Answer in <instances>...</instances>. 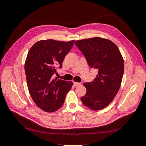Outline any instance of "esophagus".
<instances>
[{
	"label": "esophagus",
	"instance_id": "34e87169",
	"mask_svg": "<svg viewBox=\"0 0 146 146\" xmlns=\"http://www.w3.org/2000/svg\"><path fill=\"white\" fill-rule=\"evenodd\" d=\"M73 85L75 86H78L80 85V83H78V82H73Z\"/></svg>",
	"mask_w": 146,
	"mask_h": 146
}]
</instances>
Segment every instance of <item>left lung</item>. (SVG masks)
Here are the masks:
<instances>
[{"label": "left lung", "mask_w": 146, "mask_h": 146, "mask_svg": "<svg viewBox=\"0 0 146 146\" xmlns=\"http://www.w3.org/2000/svg\"><path fill=\"white\" fill-rule=\"evenodd\" d=\"M75 44L88 66L98 69L97 78L83 84L86 93L81 100L93 110L104 109L112 102L120 87L124 71L122 56L117 46L107 39H85L76 41Z\"/></svg>", "instance_id": "1"}]
</instances>
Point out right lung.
Here are the masks:
<instances>
[{"mask_svg": "<svg viewBox=\"0 0 146 146\" xmlns=\"http://www.w3.org/2000/svg\"><path fill=\"white\" fill-rule=\"evenodd\" d=\"M74 43V40H42L36 42L27 54L24 70L29 94L37 106L46 112L60 108L73 86L72 82L53 79L52 76L57 67H62Z\"/></svg>", "mask_w": 146, "mask_h": 146, "instance_id": "add662e5", "label": "right lung"}]
</instances>
